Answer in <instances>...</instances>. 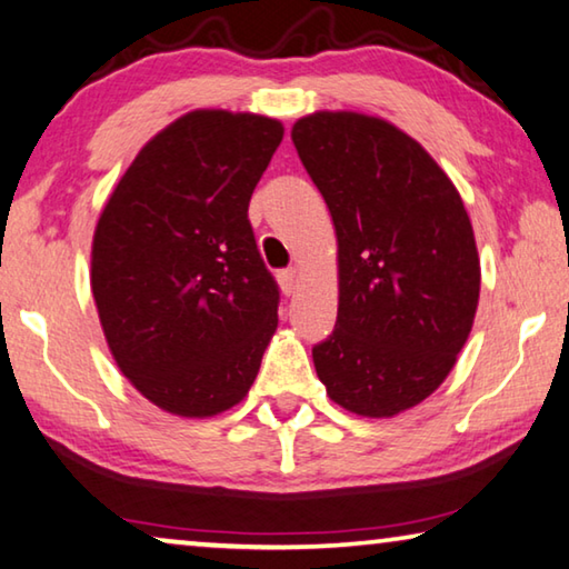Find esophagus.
I'll return each instance as SVG.
<instances>
[{"label": "esophagus", "instance_id": "34e87169", "mask_svg": "<svg viewBox=\"0 0 569 569\" xmlns=\"http://www.w3.org/2000/svg\"><path fill=\"white\" fill-rule=\"evenodd\" d=\"M278 283H281V291L291 296L296 291V283H299V268H288L278 273Z\"/></svg>", "mask_w": 569, "mask_h": 569}]
</instances>
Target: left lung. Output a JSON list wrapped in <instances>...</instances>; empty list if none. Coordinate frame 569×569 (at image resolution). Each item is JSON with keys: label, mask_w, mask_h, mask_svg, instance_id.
Returning a JSON list of instances; mask_svg holds the SVG:
<instances>
[{"label": "left lung", "mask_w": 569, "mask_h": 569, "mask_svg": "<svg viewBox=\"0 0 569 569\" xmlns=\"http://www.w3.org/2000/svg\"><path fill=\"white\" fill-rule=\"evenodd\" d=\"M339 246V311L313 367L329 398L392 418L438 390L473 327L481 266L461 194L398 126L351 111L293 123Z\"/></svg>", "instance_id": "1"}]
</instances>
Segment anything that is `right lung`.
I'll return each instance as SVG.
<instances>
[{"instance_id":"add662e5","label":"right lung","mask_w":569,"mask_h":569,"mask_svg":"<svg viewBox=\"0 0 569 569\" xmlns=\"http://www.w3.org/2000/svg\"><path fill=\"white\" fill-rule=\"evenodd\" d=\"M281 121L184 113L143 147L108 197L90 291L108 349L137 390L179 418L246 398L278 327V286L248 220Z\"/></svg>"}]
</instances>
